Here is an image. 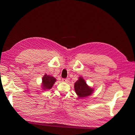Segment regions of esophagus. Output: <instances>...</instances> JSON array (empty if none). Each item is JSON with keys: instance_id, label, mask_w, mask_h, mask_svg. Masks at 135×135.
Segmentation results:
<instances>
[{"instance_id": "34e87169", "label": "esophagus", "mask_w": 135, "mask_h": 135, "mask_svg": "<svg viewBox=\"0 0 135 135\" xmlns=\"http://www.w3.org/2000/svg\"><path fill=\"white\" fill-rule=\"evenodd\" d=\"M62 81H63V82L68 83L69 81V78H63V79H62Z\"/></svg>"}]
</instances>
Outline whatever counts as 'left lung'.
I'll return each instance as SVG.
<instances>
[{
	"label": "left lung",
	"mask_w": 135,
	"mask_h": 135,
	"mask_svg": "<svg viewBox=\"0 0 135 135\" xmlns=\"http://www.w3.org/2000/svg\"><path fill=\"white\" fill-rule=\"evenodd\" d=\"M74 88L76 93L80 98L85 97L91 95L93 91V89L88 86L81 77L79 78V80L75 83Z\"/></svg>",
	"instance_id": "left-lung-1"
}]
</instances>
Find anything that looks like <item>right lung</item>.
I'll return each instance as SVG.
<instances>
[{
    "mask_svg": "<svg viewBox=\"0 0 135 135\" xmlns=\"http://www.w3.org/2000/svg\"><path fill=\"white\" fill-rule=\"evenodd\" d=\"M56 80L54 77L45 74L42 79V87L43 89H51L53 85L54 84Z\"/></svg>",
    "mask_w": 135,
    "mask_h": 135,
    "instance_id": "1",
    "label": "right lung"
}]
</instances>
